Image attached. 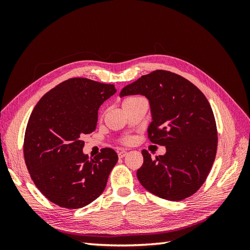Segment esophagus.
Listing matches in <instances>:
<instances>
[{
    "label": "esophagus",
    "mask_w": 250,
    "mask_h": 250,
    "mask_svg": "<svg viewBox=\"0 0 250 250\" xmlns=\"http://www.w3.org/2000/svg\"><path fill=\"white\" fill-rule=\"evenodd\" d=\"M118 155H119V157H120V158H122V157H124V156H126V155H127V151H125V150L120 151V152L118 153Z\"/></svg>",
    "instance_id": "1"
}]
</instances>
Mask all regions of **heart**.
Here are the masks:
<instances>
[{
    "label": "heart",
    "instance_id": "1",
    "mask_svg": "<svg viewBox=\"0 0 250 250\" xmlns=\"http://www.w3.org/2000/svg\"><path fill=\"white\" fill-rule=\"evenodd\" d=\"M142 99H144V98L139 97V96H127V97H124L123 99H122V106H123V108H127V107L131 106V105L134 104L135 102H138V101H140ZM122 142H123V144H126V145H128V144H130L132 142V139L129 138V137H127V138H124L122 140Z\"/></svg>",
    "mask_w": 250,
    "mask_h": 250
}]
</instances>
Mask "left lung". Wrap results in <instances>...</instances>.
I'll use <instances>...</instances> for the list:
<instances>
[{"label": "left lung", "instance_id": "1", "mask_svg": "<svg viewBox=\"0 0 250 250\" xmlns=\"http://www.w3.org/2000/svg\"><path fill=\"white\" fill-rule=\"evenodd\" d=\"M138 94L148 98L152 112L148 139L167 150L155 158L142 151L139 181L166 200L190 197L207 180L217 153V125L207 97L188 79L165 70L144 75L120 93Z\"/></svg>", "mask_w": 250, "mask_h": 250}]
</instances>
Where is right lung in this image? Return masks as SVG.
Wrapping results in <instances>:
<instances>
[{
    "label": "right lung",
    "mask_w": 250,
    "mask_h": 250,
    "mask_svg": "<svg viewBox=\"0 0 250 250\" xmlns=\"http://www.w3.org/2000/svg\"><path fill=\"white\" fill-rule=\"evenodd\" d=\"M117 92L113 84L71 78L43 95L29 118L24 158L34 185L51 202L80 208L103 193L118 162L111 148L94 158L82 152L83 134L96 129L100 105Z\"/></svg>",
    "instance_id": "1"
}]
</instances>
